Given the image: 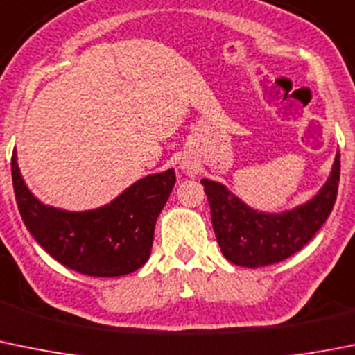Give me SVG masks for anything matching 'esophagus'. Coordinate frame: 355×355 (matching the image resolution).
<instances>
[{
	"label": "esophagus",
	"instance_id": "34e87169",
	"mask_svg": "<svg viewBox=\"0 0 355 355\" xmlns=\"http://www.w3.org/2000/svg\"><path fill=\"white\" fill-rule=\"evenodd\" d=\"M180 170L184 171V173H187V175H194V168H192L191 164H187V163H182Z\"/></svg>",
	"mask_w": 355,
	"mask_h": 355
}]
</instances>
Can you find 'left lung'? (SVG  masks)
I'll return each instance as SVG.
<instances>
[{"mask_svg": "<svg viewBox=\"0 0 355 355\" xmlns=\"http://www.w3.org/2000/svg\"><path fill=\"white\" fill-rule=\"evenodd\" d=\"M340 182V153L321 191L300 206L281 213L250 208L220 182L202 178L211 223L223 257L234 265L257 269L286 260L315 236L331 213Z\"/></svg>", "mask_w": 355, "mask_h": 355, "instance_id": "8db88e82", "label": "left lung"}]
</instances>
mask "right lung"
<instances>
[{
	"instance_id": "add662e5",
	"label": "right lung",
	"mask_w": 355,
	"mask_h": 355,
	"mask_svg": "<svg viewBox=\"0 0 355 355\" xmlns=\"http://www.w3.org/2000/svg\"><path fill=\"white\" fill-rule=\"evenodd\" d=\"M12 180L20 216L46 253L79 274L119 277L149 260L156 220L177 177L173 168L147 175L109 205L88 211L53 208L34 198L20 175L15 150Z\"/></svg>"
}]
</instances>
